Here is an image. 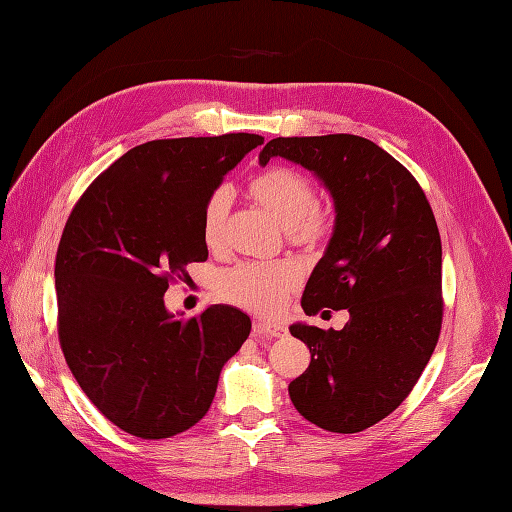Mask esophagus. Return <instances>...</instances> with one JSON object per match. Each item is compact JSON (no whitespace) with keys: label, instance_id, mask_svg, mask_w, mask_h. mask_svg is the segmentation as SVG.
Returning <instances> with one entry per match:
<instances>
[{"label":"esophagus","instance_id":"obj_1","mask_svg":"<svg viewBox=\"0 0 512 512\" xmlns=\"http://www.w3.org/2000/svg\"><path fill=\"white\" fill-rule=\"evenodd\" d=\"M253 329H255V336L259 338H283L288 334V329H285L281 323H268V320H257Z\"/></svg>","mask_w":512,"mask_h":512}]
</instances>
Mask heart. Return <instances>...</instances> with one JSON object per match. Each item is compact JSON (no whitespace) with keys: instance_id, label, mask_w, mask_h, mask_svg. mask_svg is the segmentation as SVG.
<instances>
[{"instance_id":"b5f03b06","label":"heart","mask_w":512,"mask_h":512,"mask_svg":"<svg viewBox=\"0 0 512 512\" xmlns=\"http://www.w3.org/2000/svg\"><path fill=\"white\" fill-rule=\"evenodd\" d=\"M251 194L264 205L272 218L288 227L296 240H314L325 231V216L316 205L312 183L292 168H270L251 183ZM229 192L216 189L202 209V240L216 246L222 240L224 213ZM299 279V270L290 261H246L222 277V294L229 301L253 312H275Z\"/></svg>"}]
</instances>
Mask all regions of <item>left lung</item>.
Listing matches in <instances>:
<instances>
[{
	"label": "left lung",
	"instance_id": "8db88e82",
	"mask_svg": "<svg viewBox=\"0 0 512 512\" xmlns=\"http://www.w3.org/2000/svg\"><path fill=\"white\" fill-rule=\"evenodd\" d=\"M275 157L310 170L336 209L303 310L349 312L340 331L290 325L312 353L288 386L290 399L327 432H362L399 408L432 358L443 320L441 235L414 176L373 141L277 137L259 152V165Z\"/></svg>",
	"mask_w": 512,
	"mask_h": 512
}]
</instances>
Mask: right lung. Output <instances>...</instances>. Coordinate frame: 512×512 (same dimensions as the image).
Masks as SVG:
<instances>
[{"mask_svg":"<svg viewBox=\"0 0 512 512\" xmlns=\"http://www.w3.org/2000/svg\"><path fill=\"white\" fill-rule=\"evenodd\" d=\"M261 135L157 139L104 170L56 253L58 338L85 395L120 430L157 441L205 417L251 318L211 305L194 318L163 303L172 277L205 261L202 209Z\"/></svg>","mask_w":512,"mask_h":512,"instance_id":"obj_1","label":"right lung"}]
</instances>
